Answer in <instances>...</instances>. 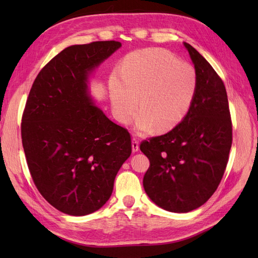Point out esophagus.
<instances>
[{"instance_id": "34e87169", "label": "esophagus", "mask_w": 258, "mask_h": 258, "mask_svg": "<svg viewBox=\"0 0 258 258\" xmlns=\"http://www.w3.org/2000/svg\"><path fill=\"white\" fill-rule=\"evenodd\" d=\"M132 151H134V152L139 151V141H138V139H136V138L132 139Z\"/></svg>"}]
</instances>
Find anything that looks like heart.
Masks as SVG:
<instances>
[{"instance_id":"obj_1","label":"heart","mask_w":258,"mask_h":258,"mask_svg":"<svg viewBox=\"0 0 258 258\" xmlns=\"http://www.w3.org/2000/svg\"><path fill=\"white\" fill-rule=\"evenodd\" d=\"M123 82L114 80L110 95L113 111L121 123H129L139 107L136 128L150 132L157 126L169 131L188 115L197 96L196 69L161 48L129 53L122 64Z\"/></svg>"}]
</instances>
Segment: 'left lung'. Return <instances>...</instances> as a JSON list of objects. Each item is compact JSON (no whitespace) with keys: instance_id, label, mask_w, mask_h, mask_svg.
<instances>
[{"instance_id":"1","label":"left lung","mask_w":258,"mask_h":258,"mask_svg":"<svg viewBox=\"0 0 258 258\" xmlns=\"http://www.w3.org/2000/svg\"><path fill=\"white\" fill-rule=\"evenodd\" d=\"M184 45L199 79L195 102L178 126L140 144V150L150 159L143 177L146 194L158 207L176 213L199 208L214 194L232 143L225 85L192 46Z\"/></svg>"}]
</instances>
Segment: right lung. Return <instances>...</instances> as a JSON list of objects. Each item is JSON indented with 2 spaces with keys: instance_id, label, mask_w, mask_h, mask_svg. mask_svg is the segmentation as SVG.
Wrapping results in <instances>:
<instances>
[{
  "instance_id": "1",
  "label": "right lung",
  "mask_w": 258,
  "mask_h": 258,
  "mask_svg": "<svg viewBox=\"0 0 258 258\" xmlns=\"http://www.w3.org/2000/svg\"><path fill=\"white\" fill-rule=\"evenodd\" d=\"M120 46L101 41L59 52L37 74L22 113L30 174L42 196L69 215L105 205L132 152L128 130L93 105L87 90L89 73Z\"/></svg>"
}]
</instances>
